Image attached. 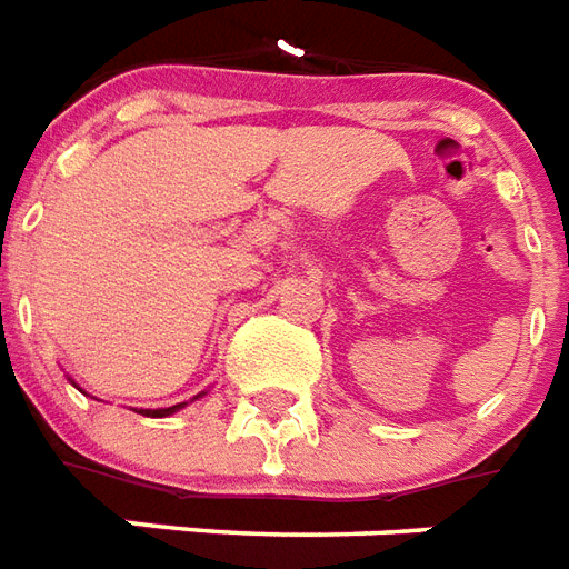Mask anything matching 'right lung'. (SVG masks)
<instances>
[{
    "mask_svg": "<svg viewBox=\"0 0 569 569\" xmlns=\"http://www.w3.org/2000/svg\"><path fill=\"white\" fill-rule=\"evenodd\" d=\"M72 385H76V381H72ZM199 397H202V393H199ZM199 397H193V399H199ZM184 406H188V402H179V406H172V408H147V411H143V413H147V417H170V413L181 411V408H184Z\"/></svg>",
    "mask_w": 569,
    "mask_h": 569,
    "instance_id": "1",
    "label": "right lung"
}]
</instances>
